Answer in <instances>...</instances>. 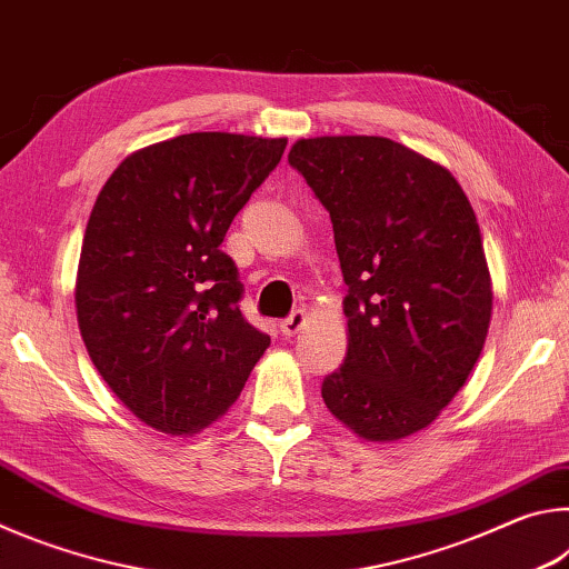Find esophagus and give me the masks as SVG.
Instances as JSON below:
<instances>
[{
    "mask_svg": "<svg viewBox=\"0 0 569 569\" xmlns=\"http://www.w3.org/2000/svg\"><path fill=\"white\" fill-rule=\"evenodd\" d=\"M306 326V311H291V316H286V319L281 321V333L283 336H296L298 331H301Z\"/></svg>",
    "mask_w": 569,
    "mask_h": 569,
    "instance_id": "obj_1",
    "label": "esophagus"
}]
</instances>
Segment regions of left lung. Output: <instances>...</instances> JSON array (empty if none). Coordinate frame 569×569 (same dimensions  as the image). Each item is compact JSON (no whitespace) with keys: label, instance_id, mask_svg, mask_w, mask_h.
Returning a JSON list of instances; mask_svg holds the SVG:
<instances>
[{"label":"left lung","instance_id":"obj_1","mask_svg":"<svg viewBox=\"0 0 569 569\" xmlns=\"http://www.w3.org/2000/svg\"><path fill=\"white\" fill-rule=\"evenodd\" d=\"M288 162L329 210L349 351L323 379L336 419L397 441L439 417L492 319L477 216L447 168L373 134L298 140Z\"/></svg>","mask_w":569,"mask_h":569}]
</instances>
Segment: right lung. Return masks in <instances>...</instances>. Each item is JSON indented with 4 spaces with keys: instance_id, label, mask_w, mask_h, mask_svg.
<instances>
[{
    "instance_id": "right-lung-1",
    "label": "right lung",
    "mask_w": 569,
    "mask_h": 569,
    "mask_svg": "<svg viewBox=\"0 0 569 569\" xmlns=\"http://www.w3.org/2000/svg\"><path fill=\"white\" fill-rule=\"evenodd\" d=\"M283 150L286 138L178 134L124 158L94 200L77 321L94 369L152 429L196 435L223 417L271 343L240 313L220 243Z\"/></svg>"
}]
</instances>
